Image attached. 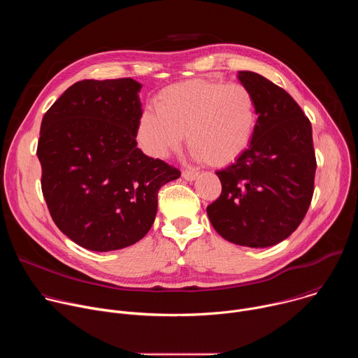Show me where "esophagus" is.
Instances as JSON below:
<instances>
[{"label": "esophagus", "instance_id": "obj_1", "mask_svg": "<svg viewBox=\"0 0 358 358\" xmlns=\"http://www.w3.org/2000/svg\"><path fill=\"white\" fill-rule=\"evenodd\" d=\"M198 171H188V170H185V171H182V177H184V180H187V181H194L196 177H198Z\"/></svg>", "mask_w": 358, "mask_h": 358}]
</instances>
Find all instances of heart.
Segmentation results:
<instances>
[{
    "label": "heart",
    "instance_id": "1",
    "mask_svg": "<svg viewBox=\"0 0 358 358\" xmlns=\"http://www.w3.org/2000/svg\"><path fill=\"white\" fill-rule=\"evenodd\" d=\"M258 123L257 100L242 83L192 79L170 85L156 97V112L144 110L136 140L144 155L164 160L187 133L196 160L224 167L248 148Z\"/></svg>",
    "mask_w": 358,
    "mask_h": 358
}]
</instances>
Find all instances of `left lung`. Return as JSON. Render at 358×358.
<instances>
[{"instance_id": "obj_1", "label": "left lung", "mask_w": 358, "mask_h": 358, "mask_svg": "<svg viewBox=\"0 0 358 358\" xmlns=\"http://www.w3.org/2000/svg\"><path fill=\"white\" fill-rule=\"evenodd\" d=\"M238 79L257 100L258 123L248 148L217 176L222 192L207 207L214 229L227 241L268 248L303 221L315 191L312 124L293 97L259 73Z\"/></svg>"}]
</instances>
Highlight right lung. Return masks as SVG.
Returning a JSON list of instances; mask_svg holds the SVG:
<instances>
[{
    "label": "right lung",
    "mask_w": 358,
    "mask_h": 358,
    "mask_svg": "<svg viewBox=\"0 0 358 358\" xmlns=\"http://www.w3.org/2000/svg\"><path fill=\"white\" fill-rule=\"evenodd\" d=\"M141 83L80 80L41 123L42 192L57 227L94 252L130 246L151 228L159 189L181 173L137 147Z\"/></svg>",
    "instance_id": "1"
}]
</instances>
